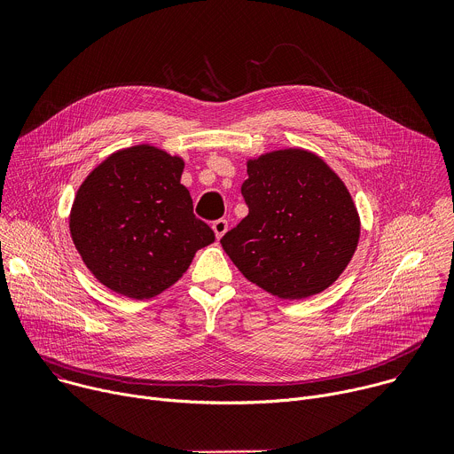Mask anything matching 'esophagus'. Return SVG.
I'll list each match as a JSON object with an SVG mask.
<instances>
[{"label":"esophagus","instance_id":"1","mask_svg":"<svg viewBox=\"0 0 454 454\" xmlns=\"http://www.w3.org/2000/svg\"><path fill=\"white\" fill-rule=\"evenodd\" d=\"M212 228H214L215 237L221 239V237L228 231V221H226V219H219V221H215V223L212 224Z\"/></svg>","mask_w":454,"mask_h":454}]
</instances>
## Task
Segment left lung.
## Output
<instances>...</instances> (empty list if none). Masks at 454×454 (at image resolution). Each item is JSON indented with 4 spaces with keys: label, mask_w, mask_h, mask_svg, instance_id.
I'll use <instances>...</instances> for the list:
<instances>
[{
    "label": "left lung",
    "mask_w": 454,
    "mask_h": 454,
    "mask_svg": "<svg viewBox=\"0 0 454 454\" xmlns=\"http://www.w3.org/2000/svg\"><path fill=\"white\" fill-rule=\"evenodd\" d=\"M249 214L221 246L254 286L282 300L329 289L350 264L361 221L347 184L317 154L278 149L246 161Z\"/></svg>",
    "instance_id": "obj_1"
}]
</instances>
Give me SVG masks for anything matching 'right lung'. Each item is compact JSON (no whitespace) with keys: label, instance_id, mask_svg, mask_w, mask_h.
I'll return each instance as SVG.
<instances>
[{"label":"right lung","instance_id":"right-lung-1","mask_svg":"<svg viewBox=\"0 0 454 454\" xmlns=\"http://www.w3.org/2000/svg\"><path fill=\"white\" fill-rule=\"evenodd\" d=\"M184 161L140 144L97 165L79 186L70 212L82 262L107 289L135 300L174 286L196 251L215 240L193 215L181 184Z\"/></svg>","mask_w":454,"mask_h":454}]
</instances>
